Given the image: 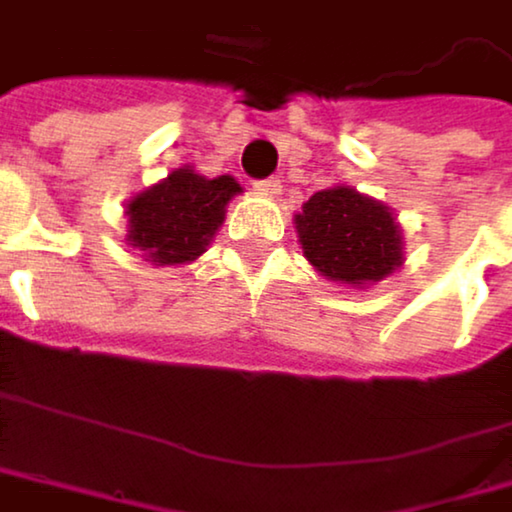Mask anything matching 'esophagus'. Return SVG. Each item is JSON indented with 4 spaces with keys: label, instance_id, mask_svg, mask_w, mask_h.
Listing matches in <instances>:
<instances>
[{
    "label": "esophagus",
    "instance_id": "obj_1",
    "mask_svg": "<svg viewBox=\"0 0 512 512\" xmlns=\"http://www.w3.org/2000/svg\"><path fill=\"white\" fill-rule=\"evenodd\" d=\"M254 187H258L261 193H267V196H276V193H279V181H276V178H267V181H258V184H254Z\"/></svg>",
    "mask_w": 512,
    "mask_h": 512
}]
</instances>
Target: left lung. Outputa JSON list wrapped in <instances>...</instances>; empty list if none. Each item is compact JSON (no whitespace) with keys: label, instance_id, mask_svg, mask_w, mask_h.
Returning a JSON list of instances; mask_svg holds the SVG:
<instances>
[{"label":"left lung","instance_id":"left-lung-1","mask_svg":"<svg viewBox=\"0 0 512 512\" xmlns=\"http://www.w3.org/2000/svg\"><path fill=\"white\" fill-rule=\"evenodd\" d=\"M307 261L328 279L365 285L399 264V230L387 205L350 187L310 196L294 218Z\"/></svg>","mask_w":512,"mask_h":512}]
</instances>
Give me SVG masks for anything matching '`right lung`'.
Masks as SVG:
<instances>
[{
  "instance_id": "right-lung-1",
  "label": "right lung",
  "mask_w": 512,
  "mask_h": 512,
  "mask_svg": "<svg viewBox=\"0 0 512 512\" xmlns=\"http://www.w3.org/2000/svg\"><path fill=\"white\" fill-rule=\"evenodd\" d=\"M239 193L230 174L205 181L190 168H178L168 181L144 190L128 205V239L150 251L159 264H184L205 251L224 221V205Z\"/></svg>"
}]
</instances>
